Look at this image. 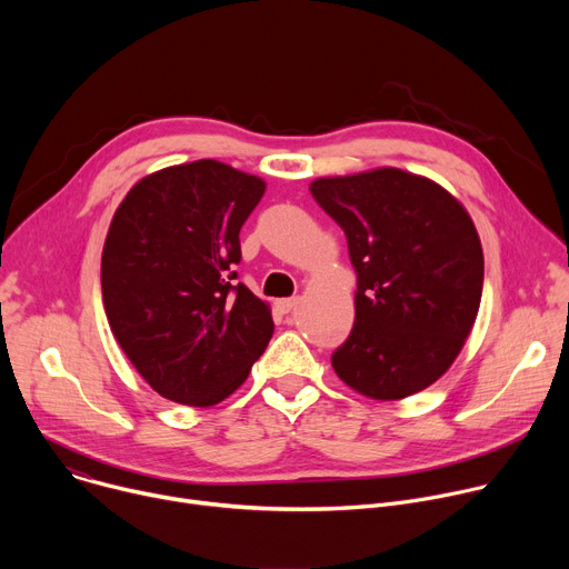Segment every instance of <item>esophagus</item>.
Wrapping results in <instances>:
<instances>
[{
	"mask_svg": "<svg viewBox=\"0 0 569 569\" xmlns=\"http://www.w3.org/2000/svg\"><path fill=\"white\" fill-rule=\"evenodd\" d=\"M297 303H299V297H288V299H279V301H277V306H279L281 312H290Z\"/></svg>",
	"mask_w": 569,
	"mask_h": 569,
	"instance_id": "obj_1",
	"label": "esophagus"
}]
</instances>
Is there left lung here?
Wrapping results in <instances>:
<instances>
[{
	"instance_id": "8db88e82",
	"label": "left lung",
	"mask_w": 569,
	"mask_h": 569,
	"mask_svg": "<svg viewBox=\"0 0 569 569\" xmlns=\"http://www.w3.org/2000/svg\"><path fill=\"white\" fill-rule=\"evenodd\" d=\"M347 233L356 321L331 365L376 400L412 396L448 371L481 299L483 254L466 209L439 184L378 169L310 184Z\"/></svg>"
}]
</instances>
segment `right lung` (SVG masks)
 <instances>
[{
    "mask_svg": "<svg viewBox=\"0 0 569 569\" xmlns=\"http://www.w3.org/2000/svg\"><path fill=\"white\" fill-rule=\"evenodd\" d=\"M263 180L213 159L157 171L119 204L101 259L110 329L164 398L209 408L246 382L274 321L236 283Z\"/></svg>",
    "mask_w": 569,
    "mask_h": 569,
    "instance_id": "obj_1",
    "label": "right lung"
}]
</instances>
